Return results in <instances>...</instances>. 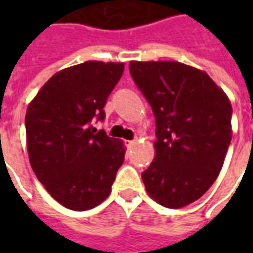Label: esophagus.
Wrapping results in <instances>:
<instances>
[{
    "label": "esophagus",
    "mask_w": 253,
    "mask_h": 253,
    "mask_svg": "<svg viewBox=\"0 0 253 253\" xmlns=\"http://www.w3.org/2000/svg\"><path fill=\"white\" fill-rule=\"evenodd\" d=\"M135 143H136V141H135V139H132V141H126V145H128V146H133Z\"/></svg>",
    "instance_id": "34e87169"
}]
</instances>
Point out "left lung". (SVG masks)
<instances>
[{
    "label": "left lung",
    "instance_id": "8db88e82",
    "mask_svg": "<svg viewBox=\"0 0 253 253\" xmlns=\"http://www.w3.org/2000/svg\"><path fill=\"white\" fill-rule=\"evenodd\" d=\"M156 122L155 159L142 173L152 199L168 209L199 200L218 177L232 131V107L209 74L179 62H131Z\"/></svg>",
    "mask_w": 253,
    "mask_h": 253
}]
</instances>
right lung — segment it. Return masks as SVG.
I'll return each instance as SVG.
<instances>
[{
    "label": "right lung",
    "instance_id": "1",
    "mask_svg": "<svg viewBox=\"0 0 253 253\" xmlns=\"http://www.w3.org/2000/svg\"><path fill=\"white\" fill-rule=\"evenodd\" d=\"M124 63L84 62L56 73L29 104L25 128L38 180L66 209H94L111 193L125 159L121 141L97 131Z\"/></svg>",
    "mask_w": 253,
    "mask_h": 253
}]
</instances>
